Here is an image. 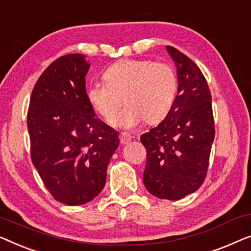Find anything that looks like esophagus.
Masks as SVG:
<instances>
[{
	"label": "esophagus",
	"mask_w": 251,
	"mask_h": 251,
	"mask_svg": "<svg viewBox=\"0 0 251 251\" xmlns=\"http://www.w3.org/2000/svg\"><path fill=\"white\" fill-rule=\"evenodd\" d=\"M119 139H121V143L122 144H127L128 142H130V140H132V136H130L129 134L122 133L121 135H119Z\"/></svg>",
	"instance_id": "esophagus-1"
}]
</instances>
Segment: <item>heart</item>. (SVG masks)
Returning <instances> with one entry per match:
<instances>
[{
  "label": "heart",
  "instance_id": "obj_1",
  "mask_svg": "<svg viewBox=\"0 0 251 251\" xmlns=\"http://www.w3.org/2000/svg\"><path fill=\"white\" fill-rule=\"evenodd\" d=\"M103 78L104 82L87 86V101L99 116L110 121L124 99L126 107L112 119V124L121 128H134L144 121L150 125L161 122L177 93L174 68L149 59L115 62L105 70Z\"/></svg>",
  "mask_w": 251,
  "mask_h": 251
}]
</instances>
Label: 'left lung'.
Returning a JSON list of instances; mask_svg holds the SVG:
<instances>
[{"label":"left lung","instance_id":"8db88e82","mask_svg":"<svg viewBox=\"0 0 251 251\" xmlns=\"http://www.w3.org/2000/svg\"><path fill=\"white\" fill-rule=\"evenodd\" d=\"M166 49L177 69L178 95L164 121L141 136L147 149L143 182L152 196L179 200L206 178L215 126L211 94L199 67L177 49Z\"/></svg>","mask_w":251,"mask_h":251}]
</instances>
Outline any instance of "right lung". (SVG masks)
Instances as JSON below:
<instances>
[{"label": "right lung", "instance_id": "right-lung-1", "mask_svg": "<svg viewBox=\"0 0 251 251\" xmlns=\"http://www.w3.org/2000/svg\"><path fill=\"white\" fill-rule=\"evenodd\" d=\"M89 68L83 54L56 59L35 84L27 114L31 161L51 196L68 206L102 191L119 146L118 133L95 117L87 101Z\"/></svg>", "mask_w": 251, "mask_h": 251}]
</instances>
